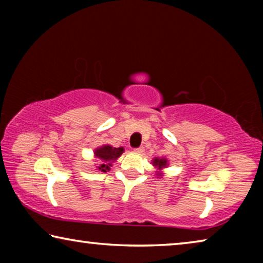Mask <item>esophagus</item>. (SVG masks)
I'll return each mask as SVG.
<instances>
[{
  "label": "esophagus",
  "mask_w": 263,
  "mask_h": 263,
  "mask_svg": "<svg viewBox=\"0 0 263 263\" xmlns=\"http://www.w3.org/2000/svg\"><path fill=\"white\" fill-rule=\"evenodd\" d=\"M145 151V148L142 147V146H140V147H138V148H135V152H137V153H142Z\"/></svg>",
  "instance_id": "1"
}]
</instances>
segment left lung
<instances>
[{
	"mask_svg": "<svg viewBox=\"0 0 263 263\" xmlns=\"http://www.w3.org/2000/svg\"><path fill=\"white\" fill-rule=\"evenodd\" d=\"M154 166L159 167V169H161L162 167H166L167 166V160L166 159H154Z\"/></svg>",
	"mask_w": 263,
	"mask_h": 263,
	"instance_id": "left-lung-1",
	"label": "left lung"
}]
</instances>
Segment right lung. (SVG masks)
Returning a JSON list of instances; mask_svg holds the SVG:
<instances>
[{
    "label": "right lung",
    "mask_w": 263,
    "mask_h": 263,
    "mask_svg": "<svg viewBox=\"0 0 263 263\" xmlns=\"http://www.w3.org/2000/svg\"><path fill=\"white\" fill-rule=\"evenodd\" d=\"M123 152H124L123 147L114 148V147H111L110 145H104L103 147L95 149V155L97 158L102 160V164H100L97 168H99L101 172H104V173L106 171H109L111 162H112L114 160L121 157Z\"/></svg>",
    "instance_id": "obj_1"
}]
</instances>
